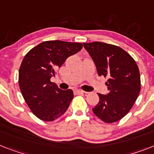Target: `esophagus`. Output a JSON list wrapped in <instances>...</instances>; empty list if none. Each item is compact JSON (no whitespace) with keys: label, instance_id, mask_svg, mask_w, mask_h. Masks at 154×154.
<instances>
[{"label":"esophagus","instance_id":"34e87169","mask_svg":"<svg viewBox=\"0 0 154 154\" xmlns=\"http://www.w3.org/2000/svg\"><path fill=\"white\" fill-rule=\"evenodd\" d=\"M76 92L77 94H88L87 91H82V90H76Z\"/></svg>","mask_w":154,"mask_h":154}]
</instances>
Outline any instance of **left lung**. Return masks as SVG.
<instances>
[{
	"mask_svg": "<svg viewBox=\"0 0 154 154\" xmlns=\"http://www.w3.org/2000/svg\"><path fill=\"white\" fill-rule=\"evenodd\" d=\"M96 66L99 76L108 77L109 92L98 93L99 103L92 108L96 117L113 123L128 113L140 92L139 67L128 53L116 45L103 42L84 43Z\"/></svg>",
	"mask_w": 154,
	"mask_h": 154,
	"instance_id": "obj_1",
	"label": "left lung"
}]
</instances>
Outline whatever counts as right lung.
I'll return each instance as SVG.
<instances>
[{"mask_svg": "<svg viewBox=\"0 0 154 154\" xmlns=\"http://www.w3.org/2000/svg\"><path fill=\"white\" fill-rule=\"evenodd\" d=\"M82 47L81 43L44 41L23 59L19 72L20 91L33 114L42 121H55L68 109L73 98V91L59 88L50 79L67 58Z\"/></svg>", "mask_w": 154, "mask_h": 154, "instance_id": "1", "label": "right lung"}]
</instances>
